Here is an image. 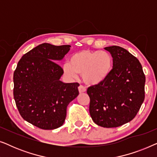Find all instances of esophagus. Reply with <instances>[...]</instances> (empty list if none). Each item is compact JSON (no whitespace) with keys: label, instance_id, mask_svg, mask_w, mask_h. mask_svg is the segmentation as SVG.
Masks as SVG:
<instances>
[{"label":"esophagus","instance_id":"esophagus-1","mask_svg":"<svg viewBox=\"0 0 157 157\" xmlns=\"http://www.w3.org/2000/svg\"><path fill=\"white\" fill-rule=\"evenodd\" d=\"M78 91L79 93H83L86 91V88L82 85H80L78 86Z\"/></svg>","mask_w":157,"mask_h":157}]
</instances>
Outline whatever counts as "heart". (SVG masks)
Masks as SVG:
<instances>
[{
    "label": "heart",
    "instance_id": "b5f03b06",
    "mask_svg": "<svg viewBox=\"0 0 157 157\" xmlns=\"http://www.w3.org/2000/svg\"><path fill=\"white\" fill-rule=\"evenodd\" d=\"M113 57L105 51L81 50L71 56L69 63H64L63 71L71 78L82 74L83 82L96 86L104 82L113 68Z\"/></svg>",
    "mask_w": 157,
    "mask_h": 157
}]
</instances>
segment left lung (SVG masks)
Segmentation results:
<instances>
[{"label":"left lung","instance_id":"obj_1","mask_svg":"<svg viewBox=\"0 0 157 157\" xmlns=\"http://www.w3.org/2000/svg\"><path fill=\"white\" fill-rule=\"evenodd\" d=\"M113 57L109 76L88 88L89 112L97 125L118 127L132 121L144 100L145 75L138 59L120 46L104 48Z\"/></svg>","mask_w":157,"mask_h":157}]
</instances>
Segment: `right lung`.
<instances>
[{"instance_id": "right-lung-1", "label": "right lung", "mask_w": 157, "mask_h": 157, "mask_svg": "<svg viewBox=\"0 0 157 157\" xmlns=\"http://www.w3.org/2000/svg\"><path fill=\"white\" fill-rule=\"evenodd\" d=\"M71 46L38 45L18 61L13 74V96L23 119L45 130L63 125L68 105L78 95V83L60 80L61 61Z\"/></svg>"}]
</instances>
